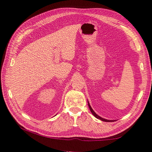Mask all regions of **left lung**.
<instances>
[{"instance_id":"obj_1","label":"left lung","mask_w":152,"mask_h":152,"mask_svg":"<svg viewBox=\"0 0 152 152\" xmlns=\"http://www.w3.org/2000/svg\"><path fill=\"white\" fill-rule=\"evenodd\" d=\"M88 107H89V109H90V110H91V113H92V114L95 117L97 118V119H100V120L102 121H105V122H113V121H115V120H108V119H104V118H102V117H101L99 116V115H98L96 114V113L94 111L93 109H92V107H91V105H90L88 101Z\"/></svg>"}]
</instances>
